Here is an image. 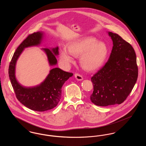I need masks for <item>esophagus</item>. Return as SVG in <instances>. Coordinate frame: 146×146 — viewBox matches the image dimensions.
Returning <instances> with one entry per match:
<instances>
[{
    "instance_id": "34e87169",
    "label": "esophagus",
    "mask_w": 146,
    "mask_h": 146,
    "mask_svg": "<svg viewBox=\"0 0 146 146\" xmlns=\"http://www.w3.org/2000/svg\"><path fill=\"white\" fill-rule=\"evenodd\" d=\"M74 76H75L76 79V80H82L83 79V76H82L80 74L78 73H76L74 74Z\"/></svg>"
}]
</instances>
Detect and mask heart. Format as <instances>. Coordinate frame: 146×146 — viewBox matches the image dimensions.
<instances>
[{
  "label": "heart",
  "mask_w": 146,
  "mask_h": 146,
  "mask_svg": "<svg viewBox=\"0 0 146 146\" xmlns=\"http://www.w3.org/2000/svg\"><path fill=\"white\" fill-rule=\"evenodd\" d=\"M67 51L63 50L60 59L63 63L69 64L73 61L72 56H79L81 67L87 71H94L104 64L108 54V48L103 42H98L92 36L85 37L68 45Z\"/></svg>",
  "instance_id": "obj_1"
}]
</instances>
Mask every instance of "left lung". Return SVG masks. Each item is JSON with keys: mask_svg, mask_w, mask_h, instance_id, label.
<instances>
[{"mask_svg": "<svg viewBox=\"0 0 146 146\" xmlns=\"http://www.w3.org/2000/svg\"><path fill=\"white\" fill-rule=\"evenodd\" d=\"M113 48L108 61L91 78L94 91L91 102L98 106L123 103L138 77L136 55L132 46L120 36L108 32Z\"/></svg>", "mask_w": 146, "mask_h": 146, "instance_id": "obj_1", "label": "left lung"}]
</instances>
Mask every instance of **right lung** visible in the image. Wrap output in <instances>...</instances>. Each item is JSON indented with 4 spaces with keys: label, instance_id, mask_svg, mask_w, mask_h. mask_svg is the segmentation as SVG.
Returning <instances> with one entry per match:
<instances>
[{
    "label": "right lung",
    "instance_id": "add662e5",
    "mask_svg": "<svg viewBox=\"0 0 146 146\" xmlns=\"http://www.w3.org/2000/svg\"><path fill=\"white\" fill-rule=\"evenodd\" d=\"M42 38V32L29 35L16 50L9 67V76L16 98L26 107L38 111H46L55 107L61 98L63 85L73 75L60 68H54L50 70L46 79L39 85L25 87L17 82L15 76L17 60L26 48L40 45ZM42 49L47 55L50 66L56 65L57 62L56 56L58 55V46L52 51L48 48Z\"/></svg>",
    "mask_w": 146,
    "mask_h": 146
}]
</instances>
